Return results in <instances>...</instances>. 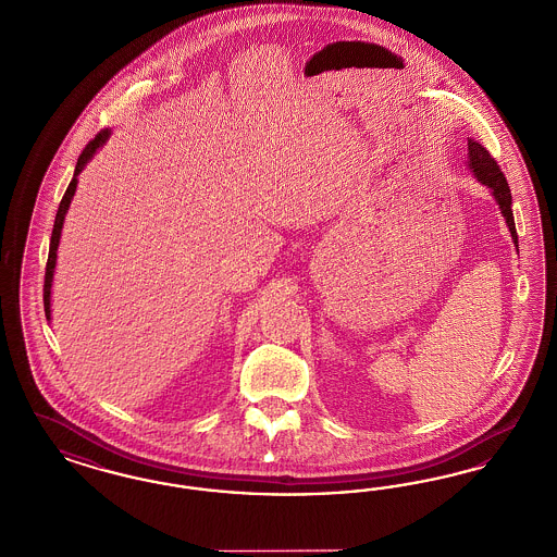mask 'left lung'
<instances>
[{
  "label": "left lung",
  "instance_id": "left-lung-1",
  "mask_svg": "<svg viewBox=\"0 0 557 557\" xmlns=\"http://www.w3.org/2000/svg\"><path fill=\"white\" fill-rule=\"evenodd\" d=\"M468 159H470V170L474 172V176L479 182H483L485 186H490L493 197L497 200L506 223L510 227L513 245L518 248V236H516V225H513L512 215V193L508 186V180L504 176V172L499 170L497 161L491 157L490 151L479 145L476 140H468Z\"/></svg>",
  "mask_w": 557,
  "mask_h": 557
}]
</instances>
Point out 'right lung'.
<instances>
[{
  "label": "right lung",
  "instance_id": "add662e5",
  "mask_svg": "<svg viewBox=\"0 0 557 557\" xmlns=\"http://www.w3.org/2000/svg\"><path fill=\"white\" fill-rule=\"evenodd\" d=\"M110 131H101V133L95 134V138H90L89 145L83 149V153L76 161V170H74V178L67 184L66 193L62 197V202L58 207V213H55V223H53V232H51V243H49V257H47V265H45V284H44V307L45 317L49 319L51 311H49V294H51V280H53V268H55V250L60 245V236H62V225H64V215H66L67 207H70V200L74 197V190H76V176L83 172V168L87 165L90 157L95 156V151L108 140Z\"/></svg>",
  "mask_w": 557,
  "mask_h": 557
}]
</instances>
